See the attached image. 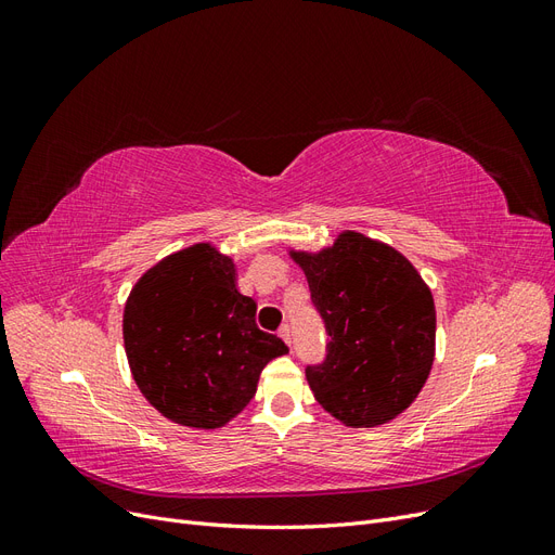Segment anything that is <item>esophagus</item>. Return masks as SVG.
Wrapping results in <instances>:
<instances>
[{"instance_id":"obj_1","label":"esophagus","mask_w":555,"mask_h":555,"mask_svg":"<svg viewBox=\"0 0 555 555\" xmlns=\"http://www.w3.org/2000/svg\"><path fill=\"white\" fill-rule=\"evenodd\" d=\"M280 338L287 343V345H292V326L289 324H282L280 326Z\"/></svg>"}]
</instances>
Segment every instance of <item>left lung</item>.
I'll return each mask as SVG.
<instances>
[{
  "instance_id": "left-lung-1",
  "label": "left lung",
  "mask_w": 555,
  "mask_h": 555,
  "mask_svg": "<svg viewBox=\"0 0 555 555\" xmlns=\"http://www.w3.org/2000/svg\"><path fill=\"white\" fill-rule=\"evenodd\" d=\"M304 268L328 333L326 359L308 365L328 414L373 428L405 412L430 375L435 304L416 268L391 245L343 231L331 247L289 251Z\"/></svg>"
}]
</instances>
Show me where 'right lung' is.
Returning a JSON list of instances; mask_svg holds the SVG:
<instances>
[{
	"mask_svg": "<svg viewBox=\"0 0 555 555\" xmlns=\"http://www.w3.org/2000/svg\"><path fill=\"white\" fill-rule=\"evenodd\" d=\"M257 304L236 287V263L196 243L141 275L125 304L133 382L173 424L212 430L255 398L268 361L287 354L257 326Z\"/></svg>",
	"mask_w": 555,
	"mask_h": 555,
	"instance_id": "1",
	"label": "right lung"
}]
</instances>
